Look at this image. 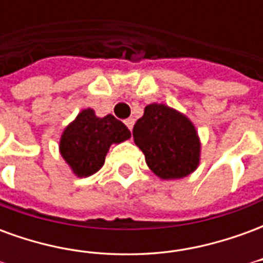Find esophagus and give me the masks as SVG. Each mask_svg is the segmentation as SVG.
<instances>
[{"mask_svg": "<svg viewBox=\"0 0 263 263\" xmlns=\"http://www.w3.org/2000/svg\"><path fill=\"white\" fill-rule=\"evenodd\" d=\"M134 124H135V120H134V118H128V120H125V125L128 126L129 129L134 128Z\"/></svg>", "mask_w": 263, "mask_h": 263, "instance_id": "34e87169", "label": "esophagus"}]
</instances>
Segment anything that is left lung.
Wrapping results in <instances>:
<instances>
[{"instance_id": "8db88e82", "label": "left lung", "mask_w": 263, "mask_h": 263, "mask_svg": "<svg viewBox=\"0 0 263 263\" xmlns=\"http://www.w3.org/2000/svg\"><path fill=\"white\" fill-rule=\"evenodd\" d=\"M149 169L163 180L182 179L200 163L201 143L187 117L165 104H149L132 129Z\"/></svg>"}]
</instances>
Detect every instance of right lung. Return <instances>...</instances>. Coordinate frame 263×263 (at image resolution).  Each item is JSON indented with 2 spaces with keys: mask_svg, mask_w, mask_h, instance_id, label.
Listing matches in <instances>:
<instances>
[{
  "mask_svg": "<svg viewBox=\"0 0 263 263\" xmlns=\"http://www.w3.org/2000/svg\"><path fill=\"white\" fill-rule=\"evenodd\" d=\"M129 138V129L114 115L100 118L94 109L86 108L65 128L59 151L76 176L87 177L103 167L112 143H121Z\"/></svg>",
  "mask_w": 263,
  "mask_h": 263,
  "instance_id": "obj_1",
  "label": "right lung"
}]
</instances>
